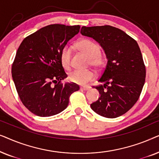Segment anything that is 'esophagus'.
I'll return each instance as SVG.
<instances>
[{"label":"esophagus","mask_w":159,"mask_h":159,"mask_svg":"<svg viewBox=\"0 0 159 159\" xmlns=\"http://www.w3.org/2000/svg\"><path fill=\"white\" fill-rule=\"evenodd\" d=\"M80 90L87 91V90H90V87H80Z\"/></svg>","instance_id":"1"}]
</instances>
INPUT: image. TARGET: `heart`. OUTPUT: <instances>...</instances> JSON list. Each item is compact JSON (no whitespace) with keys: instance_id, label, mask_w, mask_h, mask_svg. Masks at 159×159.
I'll return each mask as SVG.
<instances>
[{"instance_id":"1","label":"heart","mask_w":159,"mask_h":159,"mask_svg":"<svg viewBox=\"0 0 159 159\" xmlns=\"http://www.w3.org/2000/svg\"><path fill=\"white\" fill-rule=\"evenodd\" d=\"M76 46L80 51L84 53L90 58V63L95 68L100 69L106 64V58L101 53L99 45L89 39H82L78 41ZM71 50L70 48L65 47L61 53V61L62 66L65 69H69L71 64ZM95 77L94 73L92 71L74 70L69 73V78L72 82L76 84L84 85Z\"/></svg>"}]
</instances>
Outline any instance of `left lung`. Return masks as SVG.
<instances>
[{"label": "left lung", "instance_id": "left-lung-1", "mask_svg": "<svg viewBox=\"0 0 159 159\" xmlns=\"http://www.w3.org/2000/svg\"><path fill=\"white\" fill-rule=\"evenodd\" d=\"M82 35L94 39L105 52L107 64L95 87L101 96L90 104L96 114L116 118L138 101L145 80V66L138 43L109 25L82 27Z\"/></svg>", "mask_w": 159, "mask_h": 159}]
</instances>
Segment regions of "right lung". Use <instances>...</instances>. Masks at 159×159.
I'll return each mask as SVG.
<instances>
[{"instance_id": "add662e5", "label": "right lung", "mask_w": 159, "mask_h": 159, "mask_svg": "<svg viewBox=\"0 0 159 159\" xmlns=\"http://www.w3.org/2000/svg\"><path fill=\"white\" fill-rule=\"evenodd\" d=\"M80 29V25H48L24 39L19 45L12 77L21 102L32 114L42 117L59 114L68 106L70 95L79 90L75 83H61L67 77L61 53Z\"/></svg>"}]
</instances>
